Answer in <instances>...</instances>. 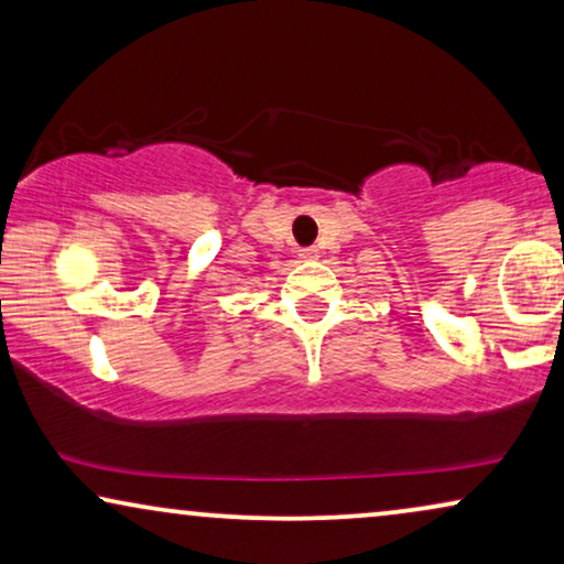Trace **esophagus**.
I'll use <instances>...</instances> for the list:
<instances>
[{
	"instance_id": "1",
	"label": "esophagus",
	"mask_w": 564,
	"mask_h": 564,
	"mask_svg": "<svg viewBox=\"0 0 564 564\" xmlns=\"http://www.w3.org/2000/svg\"><path fill=\"white\" fill-rule=\"evenodd\" d=\"M300 259H303V261H315V259H318V249H315V246L300 249Z\"/></svg>"
}]
</instances>
